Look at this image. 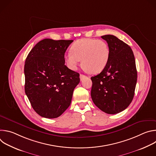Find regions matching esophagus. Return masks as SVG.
<instances>
[{
	"label": "esophagus",
	"mask_w": 156,
	"mask_h": 156,
	"mask_svg": "<svg viewBox=\"0 0 156 156\" xmlns=\"http://www.w3.org/2000/svg\"><path fill=\"white\" fill-rule=\"evenodd\" d=\"M87 76H85V75H83V74H80V80L81 81H83L84 78H86Z\"/></svg>",
	"instance_id": "obj_1"
}]
</instances>
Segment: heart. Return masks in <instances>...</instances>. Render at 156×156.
<instances>
[{"label": "heart", "instance_id": "obj_1", "mask_svg": "<svg viewBox=\"0 0 156 156\" xmlns=\"http://www.w3.org/2000/svg\"><path fill=\"white\" fill-rule=\"evenodd\" d=\"M70 52L65 56V62L69 68L75 70L81 60L82 67L94 74L100 73L104 69L110 57L107 44L95 39L76 41L72 45Z\"/></svg>", "mask_w": 156, "mask_h": 156}]
</instances>
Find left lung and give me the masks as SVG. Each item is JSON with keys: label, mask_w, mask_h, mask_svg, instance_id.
Returning <instances> with one entry per match:
<instances>
[{"label": "left lung", "mask_w": 156, "mask_h": 156, "mask_svg": "<svg viewBox=\"0 0 156 156\" xmlns=\"http://www.w3.org/2000/svg\"><path fill=\"white\" fill-rule=\"evenodd\" d=\"M101 37L110 49L108 62L104 69L91 78V96L94 104L108 114H118L126 108L135 94L137 70L131 48L114 35Z\"/></svg>", "instance_id": "left-lung-1"}]
</instances>
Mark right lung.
<instances>
[{
	"instance_id": "1",
	"label": "right lung",
	"mask_w": 156,
	"mask_h": 156,
	"mask_svg": "<svg viewBox=\"0 0 156 156\" xmlns=\"http://www.w3.org/2000/svg\"><path fill=\"white\" fill-rule=\"evenodd\" d=\"M73 40L44 39L28 54L25 63V93L40 116L54 119L66 110L80 74L65 65V53Z\"/></svg>"
}]
</instances>
